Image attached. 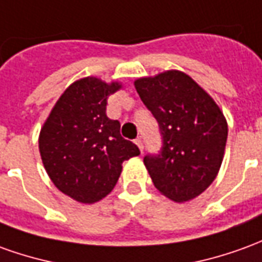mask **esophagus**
<instances>
[{
    "mask_svg": "<svg viewBox=\"0 0 262 262\" xmlns=\"http://www.w3.org/2000/svg\"><path fill=\"white\" fill-rule=\"evenodd\" d=\"M135 143L137 144V147L140 149V151H143V142H142V139H136Z\"/></svg>",
    "mask_w": 262,
    "mask_h": 262,
    "instance_id": "34e87169",
    "label": "esophagus"
}]
</instances>
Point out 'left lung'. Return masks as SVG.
<instances>
[{"mask_svg":"<svg viewBox=\"0 0 262 262\" xmlns=\"http://www.w3.org/2000/svg\"><path fill=\"white\" fill-rule=\"evenodd\" d=\"M135 88L159 122L163 139L162 151L143 159L151 182L176 203L193 200L219 174L228 135L224 115L182 71L139 78Z\"/></svg>","mask_w":262,"mask_h":262,"instance_id":"left-lung-1","label":"left lung"}]
</instances>
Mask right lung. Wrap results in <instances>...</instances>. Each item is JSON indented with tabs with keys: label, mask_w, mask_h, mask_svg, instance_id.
<instances>
[{
	"label": "right lung",
	"mask_w": 262,
	"mask_h": 262,
	"mask_svg": "<svg viewBox=\"0 0 262 262\" xmlns=\"http://www.w3.org/2000/svg\"><path fill=\"white\" fill-rule=\"evenodd\" d=\"M120 82L88 76L76 80L56 100L39 133L43 167L56 188L92 204L116 186L122 163L139 156L136 144L120 136V123L106 116L109 95Z\"/></svg>",
	"instance_id": "right-lung-1"
}]
</instances>
